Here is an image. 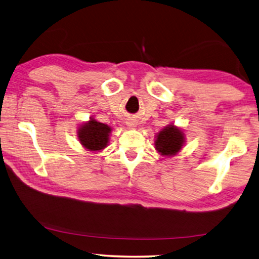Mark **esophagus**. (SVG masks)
<instances>
[{"label": "esophagus", "mask_w": 259, "mask_h": 259, "mask_svg": "<svg viewBox=\"0 0 259 259\" xmlns=\"http://www.w3.org/2000/svg\"><path fill=\"white\" fill-rule=\"evenodd\" d=\"M128 125H129V128H134V123H128Z\"/></svg>", "instance_id": "34e87169"}]
</instances>
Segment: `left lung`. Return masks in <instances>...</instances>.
Masks as SVG:
<instances>
[{
    "mask_svg": "<svg viewBox=\"0 0 259 259\" xmlns=\"http://www.w3.org/2000/svg\"><path fill=\"white\" fill-rule=\"evenodd\" d=\"M184 144V134L174 125H168L157 134L156 150L162 155H175Z\"/></svg>",
    "mask_w": 259,
    "mask_h": 259,
    "instance_id": "1",
    "label": "left lung"
}]
</instances>
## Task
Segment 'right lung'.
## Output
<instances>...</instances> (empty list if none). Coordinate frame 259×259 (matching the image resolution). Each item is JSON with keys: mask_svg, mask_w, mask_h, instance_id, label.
Listing matches in <instances>:
<instances>
[{"mask_svg": "<svg viewBox=\"0 0 259 259\" xmlns=\"http://www.w3.org/2000/svg\"><path fill=\"white\" fill-rule=\"evenodd\" d=\"M111 128L91 119L78 129V139L83 146L90 151H100L107 146Z\"/></svg>", "mask_w": 259, "mask_h": 259, "instance_id": "right-lung-1", "label": "right lung"}]
</instances>
